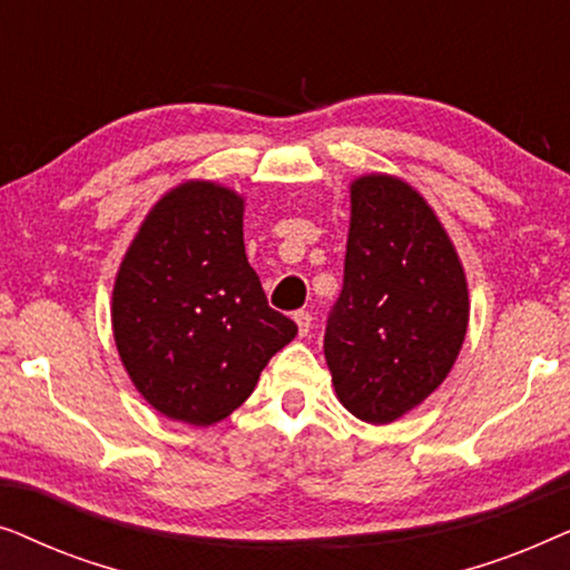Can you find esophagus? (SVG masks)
I'll list each match as a JSON object with an SVG mask.
<instances>
[{
	"label": "esophagus",
	"mask_w": 570,
	"mask_h": 570,
	"mask_svg": "<svg viewBox=\"0 0 570 570\" xmlns=\"http://www.w3.org/2000/svg\"><path fill=\"white\" fill-rule=\"evenodd\" d=\"M293 322L298 324V334H301V337H306L308 330H311V314H308V311H295Z\"/></svg>",
	"instance_id": "34e87169"
}]
</instances>
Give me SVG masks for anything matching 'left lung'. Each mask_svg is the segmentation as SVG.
<instances>
[{"label": "left lung", "instance_id": "obj_1", "mask_svg": "<svg viewBox=\"0 0 570 570\" xmlns=\"http://www.w3.org/2000/svg\"><path fill=\"white\" fill-rule=\"evenodd\" d=\"M466 324V275L433 207L400 176H357L345 285L324 334L342 407L373 425L407 415L454 368Z\"/></svg>", "mask_w": 570, "mask_h": 570}]
</instances>
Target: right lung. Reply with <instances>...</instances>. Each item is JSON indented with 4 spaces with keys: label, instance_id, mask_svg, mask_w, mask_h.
I'll use <instances>...</instances> for the list:
<instances>
[{
    "label": "right lung",
    "instance_id": "1",
    "mask_svg": "<svg viewBox=\"0 0 570 570\" xmlns=\"http://www.w3.org/2000/svg\"><path fill=\"white\" fill-rule=\"evenodd\" d=\"M116 350L145 402L207 428L238 410L295 334L246 259L244 197L184 181L145 215L116 272Z\"/></svg>",
    "mask_w": 570,
    "mask_h": 570
}]
</instances>
